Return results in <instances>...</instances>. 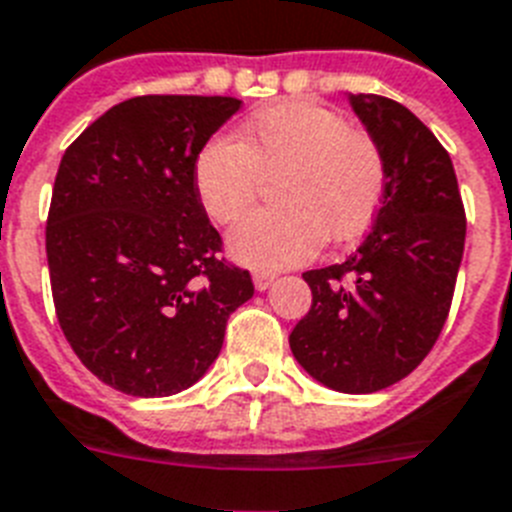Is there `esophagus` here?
<instances>
[{"label": "esophagus", "instance_id": "34e87169", "mask_svg": "<svg viewBox=\"0 0 512 512\" xmlns=\"http://www.w3.org/2000/svg\"><path fill=\"white\" fill-rule=\"evenodd\" d=\"M272 282H274V274H266V272L253 274V285H256V290H266V287H272Z\"/></svg>", "mask_w": 512, "mask_h": 512}]
</instances>
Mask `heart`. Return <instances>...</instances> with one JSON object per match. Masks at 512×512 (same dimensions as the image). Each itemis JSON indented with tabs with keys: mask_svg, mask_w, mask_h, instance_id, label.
I'll list each match as a JSON object with an SVG mask.
<instances>
[{
	"mask_svg": "<svg viewBox=\"0 0 512 512\" xmlns=\"http://www.w3.org/2000/svg\"><path fill=\"white\" fill-rule=\"evenodd\" d=\"M280 206L232 227V256L253 269L303 264L329 243L356 240L384 196V156L366 130L350 128L335 109L290 99L261 109L238 141L214 138L198 151L193 188L206 217L230 225L272 180Z\"/></svg>",
	"mask_w": 512,
	"mask_h": 512,
	"instance_id": "heart-1",
	"label": "heart"
}]
</instances>
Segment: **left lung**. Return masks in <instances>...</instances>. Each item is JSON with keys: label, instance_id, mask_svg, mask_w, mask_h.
<instances>
[{"label": "left lung", "instance_id": "obj_1", "mask_svg": "<svg viewBox=\"0 0 512 512\" xmlns=\"http://www.w3.org/2000/svg\"><path fill=\"white\" fill-rule=\"evenodd\" d=\"M350 107L384 156V196L356 253L311 269L314 303L290 332V350L324 387L366 395L408 377L445 327L466 211L450 154L411 109L377 94Z\"/></svg>", "mask_w": 512, "mask_h": 512}]
</instances>
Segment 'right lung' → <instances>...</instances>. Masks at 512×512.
<instances>
[{"mask_svg": "<svg viewBox=\"0 0 512 512\" xmlns=\"http://www.w3.org/2000/svg\"><path fill=\"white\" fill-rule=\"evenodd\" d=\"M240 99L135 96L67 146L46 219L59 327L91 374L133 398L188 390L253 295L193 188L198 151Z\"/></svg>", "mask_w": 512, "mask_h": 512, "instance_id": "1", "label": "right lung"}]
</instances>
